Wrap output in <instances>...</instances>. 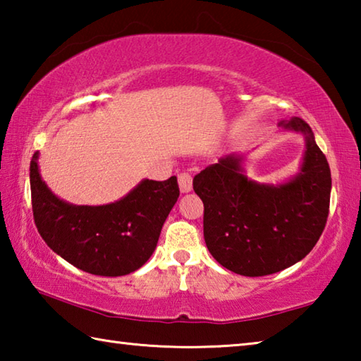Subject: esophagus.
I'll return each mask as SVG.
<instances>
[{
  "label": "esophagus",
  "instance_id": "obj_1",
  "mask_svg": "<svg viewBox=\"0 0 361 361\" xmlns=\"http://www.w3.org/2000/svg\"><path fill=\"white\" fill-rule=\"evenodd\" d=\"M178 185L181 192H189L192 189V176L189 172L178 173Z\"/></svg>",
  "mask_w": 361,
  "mask_h": 361
}]
</instances>
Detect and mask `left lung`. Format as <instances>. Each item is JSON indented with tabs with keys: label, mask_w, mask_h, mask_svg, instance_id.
<instances>
[{
	"label": "left lung",
	"mask_w": 361,
	"mask_h": 361,
	"mask_svg": "<svg viewBox=\"0 0 361 361\" xmlns=\"http://www.w3.org/2000/svg\"><path fill=\"white\" fill-rule=\"evenodd\" d=\"M285 129L305 135L301 173L279 186L259 185L242 172L240 157H221L192 180L204 202V239L219 264L261 277L296 264L325 229L331 172L307 122L291 118Z\"/></svg>",
	"instance_id": "obj_1"
}]
</instances>
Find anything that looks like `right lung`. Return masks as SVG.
Segmentation results:
<instances>
[{"mask_svg":"<svg viewBox=\"0 0 361 361\" xmlns=\"http://www.w3.org/2000/svg\"><path fill=\"white\" fill-rule=\"evenodd\" d=\"M30 188L35 224L47 245L81 271L105 277L126 276L149 259L180 195L176 176H170L145 180L114 204H66L41 180L38 152L30 162Z\"/></svg>","mask_w":361,"mask_h":361,"instance_id":"add662e5","label":"right lung"}]
</instances>
